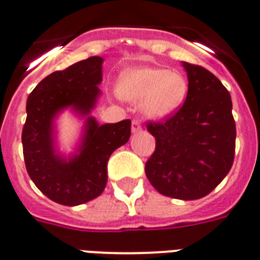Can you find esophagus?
<instances>
[{"instance_id":"34e87169","label":"esophagus","mask_w":260,"mask_h":260,"mask_svg":"<svg viewBox=\"0 0 260 260\" xmlns=\"http://www.w3.org/2000/svg\"><path fill=\"white\" fill-rule=\"evenodd\" d=\"M141 130H142V126H141L140 122H138V120H133L132 132L133 133H140Z\"/></svg>"}]
</instances>
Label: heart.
<instances>
[{
    "label": "heart",
    "instance_id": "1",
    "mask_svg": "<svg viewBox=\"0 0 260 260\" xmlns=\"http://www.w3.org/2000/svg\"><path fill=\"white\" fill-rule=\"evenodd\" d=\"M188 82L182 73L164 68H137L122 74L118 94L128 102H141V110L152 119H162L182 107Z\"/></svg>",
    "mask_w": 260,
    "mask_h": 260
}]
</instances>
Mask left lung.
Here are the masks:
<instances>
[{
	"label": "left lung",
	"mask_w": 260,
	"mask_h": 260,
	"mask_svg": "<svg viewBox=\"0 0 260 260\" xmlns=\"http://www.w3.org/2000/svg\"><path fill=\"white\" fill-rule=\"evenodd\" d=\"M188 92L183 106L162 122H148L156 149L145 164L160 194L192 201L212 192L232 168L236 124L222 82L202 66L183 62Z\"/></svg>",
	"instance_id": "left-lung-1"
}]
</instances>
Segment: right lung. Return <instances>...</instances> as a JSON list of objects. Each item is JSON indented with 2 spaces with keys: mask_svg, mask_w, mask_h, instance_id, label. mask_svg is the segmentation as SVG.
I'll return each mask as SVG.
<instances>
[{
  "mask_svg": "<svg viewBox=\"0 0 260 260\" xmlns=\"http://www.w3.org/2000/svg\"><path fill=\"white\" fill-rule=\"evenodd\" d=\"M102 63V57H90L54 72L28 96L21 134L25 168L47 198L65 206H77L102 194L107 184L108 158L132 133L130 119L99 124L89 116L100 94ZM68 107L87 116L80 149L69 160L53 149V119Z\"/></svg>",
  "mask_w": 260,
  "mask_h": 260,
  "instance_id": "1",
  "label": "right lung"
}]
</instances>
